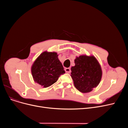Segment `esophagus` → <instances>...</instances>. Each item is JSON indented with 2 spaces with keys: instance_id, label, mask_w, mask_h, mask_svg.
<instances>
[{
  "instance_id": "34e87169",
  "label": "esophagus",
  "mask_w": 128,
  "mask_h": 128,
  "mask_svg": "<svg viewBox=\"0 0 128 128\" xmlns=\"http://www.w3.org/2000/svg\"><path fill=\"white\" fill-rule=\"evenodd\" d=\"M65 70L66 72H67V73H70V71H71L70 68H65Z\"/></svg>"
}]
</instances>
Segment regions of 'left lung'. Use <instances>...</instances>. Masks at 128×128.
<instances>
[{
	"mask_svg": "<svg viewBox=\"0 0 128 128\" xmlns=\"http://www.w3.org/2000/svg\"><path fill=\"white\" fill-rule=\"evenodd\" d=\"M75 65L71 68V77L75 88L82 93H89L100 84L102 76L101 66L92 55L76 56Z\"/></svg>",
	"mask_w": 128,
	"mask_h": 128,
	"instance_id": "obj_1",
	"label": "left lung"
}]
</instances>
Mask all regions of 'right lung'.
Segmentation results:
<instances>
[{"label":"right lung","instance_id":"right-lung-1","mask_svg":"<svg viewBox=\"0 0 128 128\" xmlns=\"http://www.w3.org/2000/svg\"><path fill=\"white\" fill-rule=\"evenodd\" d=\"M56 52L44 51L35 60L31 67V72L35 82L47 88L57 82L65 72L62 63Z\"/></svg>","mask_w":128,"mask_h":128}]
</instances>
